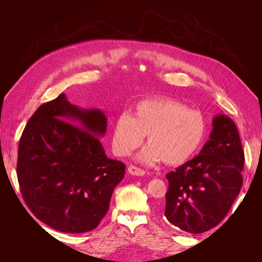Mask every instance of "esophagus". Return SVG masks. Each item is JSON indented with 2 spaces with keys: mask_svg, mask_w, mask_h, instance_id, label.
Instances as JSON below:
<instances>
[{
  "mask_svg": "<svg viewBox=\"0 0 262 262\" xmlns=\"http://www.w3.org/2000/svg\"><path fill=\"white\" fill-rule=\"evenodd\" d=\"M128 172L130 173V175H133V176H144L145 175V171L143 169L136 167V166H132V165L128 167Z\"/></svg>",
  "mask_w": 262,
  "mask_h": 262,
  "instance_id": "obj_1",
  "label": "esophagus"
}]
</instances>
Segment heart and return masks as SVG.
<instances>
[{"mask_svg": "<svg viewBox=\"0 0 262 262\" xmlns=\"http://www.w3.org/2000/svg\"><path fill=\"white\" fill-rule=\"evenodd\" d=\"M207 133L203 115L170 98L141 100L130 114L119 116L113 126V147L120 156L130 155L144 141L149 143L137 160L152 166L164 160L166 164H181L202 144Z\"/></svg>", "mask_w": 262, "mask_h": 262, "instance_id": "heart-1", "label": "heart"}]
</instances>
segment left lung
<instances>
[{"label":"left lung","mask_w":262,"mask_h":262,"mask_svg":"<svg viewBox=\"0 0 262 262\" xmlns=\"http://www.w3.org/2000/svg\"><path fill=\"white\" fill-rule=\"evenodd\" d=\"M245 156L238 130L226 115L212 120L210 139L191 161L166 175L165 216L181 231L201 234L225 217L243 185Z\"/></svg>","instance_id":"8db88e82"}]
</instances>
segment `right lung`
I'll return each mask as SVG.
<instances>
[{
    "mask_svg": "<svg viewBox=\"0 0 262 262\" xmlns=\"http://www.w3.org/2000/svg\"><path fill=\"white\" fill-rule=\"evenodd\" d=\"M107 117L71 104L66 94L39 107L18 145L17 178L34 215L63 233H86L106 215L125 165L100 140Z\"/></svg>",
    "mask_w": 262,
    "mask_h": 262,
    "instance_id": "1",
    "label": "right lung"
}]
</instances>
